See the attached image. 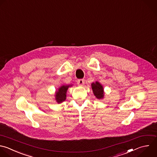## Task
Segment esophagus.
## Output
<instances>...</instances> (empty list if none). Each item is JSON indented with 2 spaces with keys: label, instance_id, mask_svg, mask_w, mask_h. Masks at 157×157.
<instances>
[{
  "label": "esophagus",
  "instance_id": "obj_1",
  "mask_svg": "<svg viewBox=\"0 0 157 157\" xmlns=\"http://www.w3.org/2000/svg\"><path fill=\"white\" fill-rule=\"evenodd\" d=\"M85 83V80L84 79H79L77 80V84L80 86H82Z\"/></svg>",
  "mask_w": 157,
  "mask_h": 157
}]
</instances>
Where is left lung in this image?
<instances>
[{
    "label": "left lung",
    "mask_w": 157,
    "mask_h": 157,
    "mask_svg": "<svg viewBox=\"0 0 157 157\" xmlns=\"http://www.w3.org/2000/svg\"><path fill=\"white\" fill-rule=\"evenodd\" d=\"M91 88L94 93V95L96 97V98L100 99L104 98V88L101 84L98 82H96L95 83H92Z\"/></svg>",
    "instance_id": "obj_1"
}]
</instances>
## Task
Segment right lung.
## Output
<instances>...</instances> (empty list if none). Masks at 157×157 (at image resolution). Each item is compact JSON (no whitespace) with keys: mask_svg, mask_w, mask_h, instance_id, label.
I'll use <instances>...</instances> for the list:
<instances>
[{"mask_svg":"<svg viewBox=\"0 0 157 157\" xmlns=\"http://www.w3.org/2000/svg\"><path fill=\"white\" fill-rule=\"evenodd\" d=\"M71 86L72 85H63L58 91H56L55 99L58 103H61L66 100L67 90H68V88Z\"/></svg>","mask_w":157,"mask_h":157,"instance_id":"right-lung-1","label":"right lung"}]
</instances>
